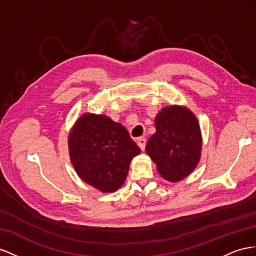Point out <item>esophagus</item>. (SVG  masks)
I'll return each instance as SVG.
<instances>
[{"instance_id":"34e87169","label":"esophagus","mask_w":256,"mask_h":256,"mask_svg":"<svg viewBox=\"0 0 256 256\" xmlns=\"http://www.w3.org/2000/svg\"><path fill=\"white\" fill-rule=\"evenodd\" d=\"M146 144H147V140H146V138H144V137H140L137 140V144L140 146V148L144 151V148H146Z\"/></svg>"}]
</instances>
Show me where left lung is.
Segmentation results:
<instances>
[{
  "label": "left lung",
  "instance_id": "left-lung-1",
  "mask_svg": "<svg viewBox=\"0 0 256 256\" xmlns=\"http://www.w3.org/2000/svg\"><path fill=\"white\" fill-rule=\"evenodd\" d=\"M156 132L146 152L156 164L160 176L172 182L188 177L198 164L202 151L200 123L186 107H165L156 116Z\"/></svg>",
  "mask_w": 256,
  "mask_h": 256
}]
</instances>
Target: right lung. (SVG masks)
Instances as JSON below:
<instances>
[{
	"label": "right lung",
	"mask_w": 256,
	"mask_h": 256,
	"mask_svg": "<svg viewBox=\"0 0 256 256\" xmlns=\"http://www.w3.org/2000/svg\"><path fill=\"white\" fill-rule=\"evenodd\" d=\"M70 162L78 176L104 193L126 181L130 163L140 148L122 124L103 114H84L68 136Z\"/></svg>",
	"instance_id": "add662e5"
}]
</instances>
